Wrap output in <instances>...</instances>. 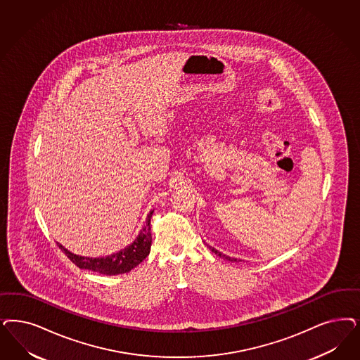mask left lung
<instances>
[{"instance_id":"left-lung-1","label":"left lung","mask_w":360,"mask_h":360,"mask_svg":"<svg viewBox=\"0 0 360 360\" xmlns=\"http://www.w3.org/2000/svg\"><path fill=\"white\" fill-rule=\"evenodd\" d=\"M209 248H210L211 251L214 252V254H217L218 257H221V258H224V259H227V261H231V262H236V258H230V257H227V255H224V254H222V252H219L218 250H215L214 248H211V246H209Z\"/></svg>"}]
</instances>
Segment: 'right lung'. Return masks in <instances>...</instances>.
Listing matches in <instances>:
<instances>
[{"label": "right lung", "instance_id": "1", "mask_svg": "<svg viewBox=\"0 0 360 360\" xmlns=\"http://www.w3.org/2000/svg\"><path fill=\"white\" fill-rule=\"evenodd\" d=\"M154 210L150 211L146 217V222L139 230L136 239L126 248L114 252L112 255L98 257V258H89L73 254L63 245L57 243L61 248L63 254L78 266L79 269L90 270L94 273L102 275H118L131 271L141 262L143 261L149 255L151 248V231H150V219Z\"/></svg>", "mask_w": 360, "mask_h": 360}]
</instances>
